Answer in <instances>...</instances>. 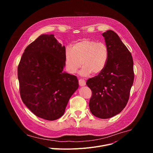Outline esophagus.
I'll return each mask as SVG.
<instances>
[{
    "instance_id": "1",
    "label": "esophagus",
    "mask_w": 153,
    "mask_h": 153,
    "mask_svg": "<svg viewBox=\"0 0 153 153\" xmlns=\"http://www.w3.org/2000/svg\"><path fill=\"white\" fill-rule=\"evenodd\" d=\"M79 83L80 86H85L86 85V82L83 79H79Z\"/></svg>"
}]
</instances>
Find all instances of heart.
Segmentation results:
<instances>
[{"mask_svg":"<svg viewBox=\"0 0 153 153\" xmlns=\"http://www.w3.org/2000/svg\"><path fill=\"white\" fill-rule=\"evenodd\" d=\"M109 59V50L105 43L88 39L76 42L73 47H67L65 52V65L67 71L75 74L81 67L80 75H97L106 66Z\"/></svg>","mask_w":153,"mask_h":153,"instance_id":"b5f03b06","label":"heart"}]
</instances>
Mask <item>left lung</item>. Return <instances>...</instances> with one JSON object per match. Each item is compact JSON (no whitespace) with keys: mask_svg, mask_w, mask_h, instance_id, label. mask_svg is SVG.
<instances>
[{"mask_svg":"<svg viewBox=\"0 0 153 153\" xmlns=\"http://www.w3.org/2000/svg\"><path fill=\"white\" fill-rule=\"evenodd\" d=\"M109 50V59L103 71L89 79L86 85L91 90L89 107L100 119L111 118L126 106L134 82L131 54L112 30L102 34Z\"/></svg>","mask_w":153,"mask_h":153,"instance_id":"left-lung-1","label":"left lung"}]
</instances>
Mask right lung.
I'll list each match as a JSON object with an SVG mask.
<instances>
[{
  "mask_svg": "<svg viewBox=\"0 0 153 153\" xmlns=\"http://www.w3.org/2000/svg\"><path fill=\"white\" fill-rule=\"evenodd\" d=\"M65 46L53 34H42L25 48L17 68L22 100L36 116L54 120L65 113L79 87L76 76L63 72Z\"/></svg>",
  "mask_w": 153,
  "mask_h": 153,
  "instance_id": "obj_1",
  "label": "right lung"
}]
</instances>
